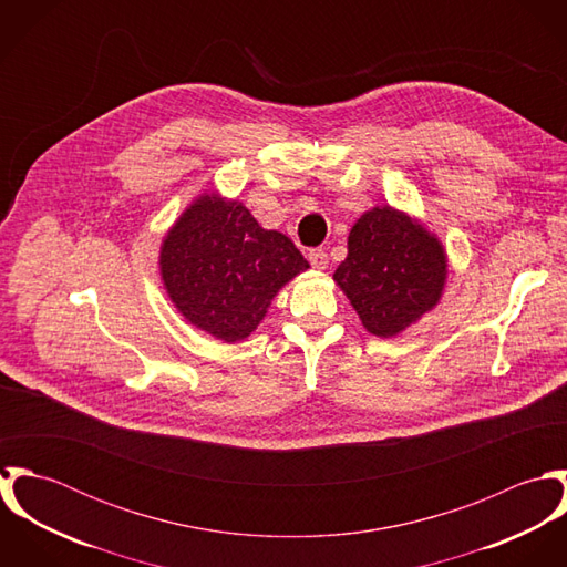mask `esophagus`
<instances>
[{"mask_svg":"<svg viewBox=\"0 0 567 567\" xmlns=\"http://www.w3.org/2000/svg\"><path fill=\"white\" fill-rule=\"evenodd\" d=\"M308 259H310L312 268H317V270H324L327 264H329V257H327V252H324L323 248H312V250L308 252Z\"/></svg>","mask_w":567,"mask_h":567,"instance_id":"obj_1","label":"esophagus"}]
</instances>
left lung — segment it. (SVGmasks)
Masks as SVG:
<instances>
[{
  "instance_id": "obj_1",
  "label": "left lung",
  "mask_w": 567,
  "mask_h": 567,
  "mask_svg": "<svg viewBox=\"0 0 567 567\" xmlns=\"http://www.w3.org/2000/svg\"><path fill=\"white\" fill-rule=\"evenodd\" d=\"M447 272L439 236L402 209L380 205L351 227L333 281L369 333L393 338L439 306Z\"/></svg>"
}]
</instances>
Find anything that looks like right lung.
Here are the masks:
<instances>
[{
    "mask_svg": "<svg viewBox=\"0 0 567 567\" xmlns=\"http://www.w3.org/2000/svg\"><path fill=\"white\" fill-rule=\"evenodd\" d=\"M295 243L264 229L238 198L198 194L159 246L163 288L176 312L223 342L248 338L277 292L308 270Z\"/></svg>",
    "mask_w": 567,
    "mask_h": 567,
    "instance_id": "right-lung-1",
    "label": "right lung"
}]
</instances>
